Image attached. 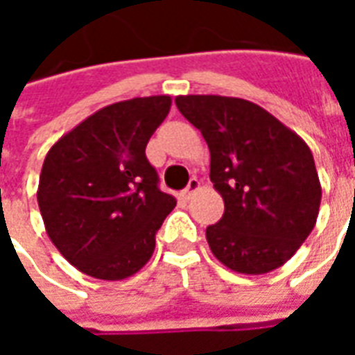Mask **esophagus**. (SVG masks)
<instances>
[{
  "label": "esophagus",
  "mask_w": 355,
  "mask_h": 355,
  "mask_svg": "<svg viewBox=\"0 0 355 355\" xmlns=\"http://www.w3.org/2000/svg\"><path fill=\"white\" fill-rule=\"evenodd\" d=\"M198 190H200V180H198V178H190V182H188V186H186V190L182 192V198H184V200H190Z\"/></svg>",
  "instance_id": "1"
}]
</instances>
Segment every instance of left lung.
Masks as SVG:
<instances>
[{
    "label": "left lung",
    "instance_id": "8db88e82",
    "mask_svg": "<svg viewBox=\"0 0 355 355\" xmlns=\"http://www.w3.org/2000/svg\"><path fill=\"white\" fill-rule=\"evenodd\" d=\"M175 102L207 142L209 177L224 200L223 218L205 230L213 254L238 274L283 266L320 213L308 144L254 102L220 94H180Z\"/></svg>",
    "mask_w": 355,
    "mask_h": 355
}]
</instances>
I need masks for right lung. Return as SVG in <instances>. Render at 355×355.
Instances as JSON below:
<instances>
[{"instance_id": "obj_1", "label": "right lung", "mask_w": 355, "mask_h": 355, "mask_svg": "<svg viewBox=\"0 0 355 355\" xmlns=\"http://www.w3.org/2000/svg\"><path fill=\"white\" fill-rule=\"evenodd\" d=\"M169 94L114 102L62 135L45 155L37 205L47 236L83 274L119 282L144 266L177 205L157 188L146 144Z\"/></svg>"}]
</instances>
